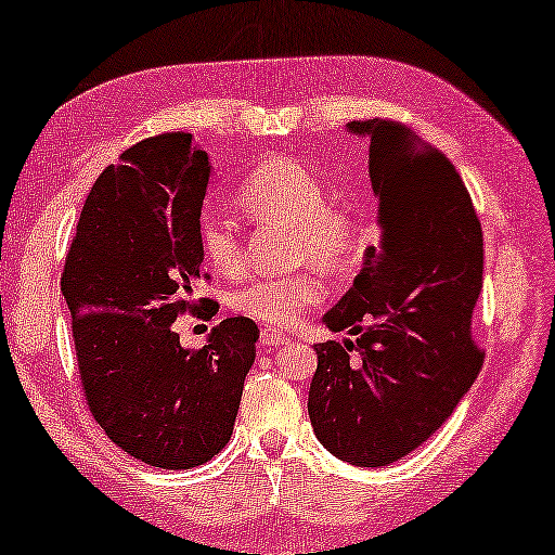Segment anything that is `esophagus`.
<instances>
[{
    "label": "esophagus",
    "mask_w": 555,
    "mask_h": 555,
    "mask_svg": "<svg viewBox=\"0 0 555 555\" xmlns=\"http://www.w3.org/2000/svg\"><path fill=\"white\" fill-rule=\"evenodd\" d=\"M287 340H291V338H287L285 336V333H280V331H272V328H264L262 333H260V344L262 346H283V344H287Z\"/></svg>",
    "instance_id": "1"
}]
</instances>
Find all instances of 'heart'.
Here are the masks:
<instances>
[{
    "label": "heart",
    "instance_id": "b5f03b06",
    "mask_svg": "<svg viewBox=\"0 0 555 555\" xmlns=\"http://www.w3.org/2000/svg\"><path fill=\"white\" fill-rule=\"evenodd\" d=\"M240 209L255 222L285 224L293 230L291 257L318 270H346L359 253L361 232L344 209L328 207V192L313 171L291 158H272L257 166L237 186ZM199 245L219 272H234L242 262V242L232 219L204 215L199 219ZM323 300V283L315 272L295 275H253L230 293L234 313L253 318L270 328L298 323L308 308Z\"/></svg>",
    "mask_w": 555,
    "mask_h": 555
}]
</instances>
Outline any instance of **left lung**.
<instances>
[{"label": "left lung", "mask_w": 555, "mask_h": 555, "mask_svg": "<svg viewBox=\"0 0 555 555\" xmlns=\"http://www.w3.org/2000/svg\"><path fill=\"white\" fill-rule=\"evenodd\" d=\"M346 128L369 141L382 242L323 315L356 340L315 346L308 414L338 460L384 467L427 442L480 374L482 230L450 158L412 128L384 118Z\"/></svg>", "instance_id": "obj_1"}]
</instances>
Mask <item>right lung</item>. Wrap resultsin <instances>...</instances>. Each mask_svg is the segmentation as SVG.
Here are the masks:
<instances>
[{
  "label": "right lung",
  "mask_w": 555,
  "mask_h": 555,
  "mask_svg": "<svg viewBox=\"0 0 555 555\" xmlns=\"http://www.w3.org/2000/svg\"><path fill=\"white\" fill-rule=\"evenodd\" d=\"M209 173L192 133L124 151L90 189L60 280L90 414L151 467H199L222 452L260 338L245 315L224 318L196 351L173 331L196 310Z\"/></svg>",
  "instance_id": "1"
}]
</instances>
